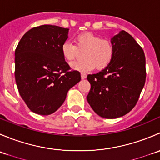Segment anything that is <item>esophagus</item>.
<instances>
[{
	"label": "esophagus",
	"instance_id": "obj_1",
	"mask_svg": "<svg viewBox=\"0 0 160 160\" xmlns=\"http://www.w3.org/2000/svg\"><path fill=\"white\" fill-rule=\"evenodd\" d=\"M87 77V74L84 73V72H81V79L82 80H84Z\"/></svg>",
	"mask_w": 160,
	"mask_h": 160
}]
</instances>
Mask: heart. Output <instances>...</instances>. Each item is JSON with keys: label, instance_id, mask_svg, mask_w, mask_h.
Instances as JSON below:
<instances>
[{"label": "heart", "instance_id": "b5f03b06", "mask_svg": "<svg viewBox=\"0 0 160 160\" xmlns=\"http://www.w3.org/2000/svg\"><path fill=\"white\" fill-rule=\"evenodd\" d=\"M76 46L68 41L61 46V53L66 61L70 62L78 56L79 50L85 51L83 60L72 62L71 68L80 72H87L96 67L101 70L108 67L112 61L114 49L112 42L108 39H102L91 32H83L75 38Z\"/></svg>", "mask_w": 160, "mask_h": 160}]
</instances>
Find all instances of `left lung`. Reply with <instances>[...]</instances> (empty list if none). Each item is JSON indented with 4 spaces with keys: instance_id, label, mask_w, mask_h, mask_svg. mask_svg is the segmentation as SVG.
Segmentation results:
<instances>
[{
    "instance_id": "8db88e82",
    "label": "left lung",
    "mask_w": 160,
    "mask_h": 160,
    "mask_svg": "<svg viewBox=\"0 0 160 160\" xmlns=\"http://www.w3.org/2000/svg\"><path fill=\"white\" fill-rule=\"evenodd\" d=\"M111 42L114 57L108 67L88 76L90 90L87 100L97 114L114 119L135 107L145 85L146 72L144 52L132 35L122 30Z\"/></svg>"
}]
</instances>
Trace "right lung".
<instances>
[{"label":"right lung","instance_id":"right-lung-1","mask_svg":"<svg viewBox=\"0 0 160 160\" xmlns=\"http://www.w3.org/2000/svg\"><path fill=\"white\" fill-rule=\"evenodd\" d=\"M68 33L69 28L56 25L35 27L23 35L16 48V84L35 114L49 115L57 111L69 90L81 80L80 72L70 71L61 53Z\"/></svg>","mask_w":160,"mask_h":160}]
</instances>
